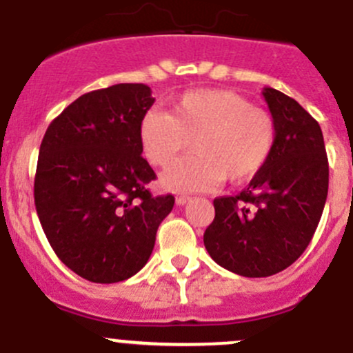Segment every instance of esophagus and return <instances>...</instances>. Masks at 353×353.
<instances>
[{
  "mask_svg": "<svg viewBox=\"0 0 353 353\" xmlns=\"http://www.w3.org/2000/svg\"><path fill=\"white\" fill-rule=\"evenodd\" d=\"M190 200H191V196H188V194H179V196L176 198V203L177 205H186Z\"/></svg>",
  "mask_w": 353,
  "mask_h": 353,
  "instance_id": "esophagus-1",
  "label": "esophagus"
}]
</instances>
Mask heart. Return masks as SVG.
Returning <instances> with one entry per match:
<instances>
[{
    "label": "heart",
    "mask_w": 353,
    "mask_h": 353,
    "mask_svg": "<svg viewBox=\"0 0 353 353\" xmlns=\"http://www.w3.org/2000/svg\"><path fill=\"white\" fill-rule=\"evenodd\" d=\"M276 122L234 91H188L169 114L150 110L139 124L145 159L165 167L190 146L193 155L162 174L172 191H207L228 179L238 184L255 177L276 146Z\"/></svg>",
    "instance_id": "heart-1"
}]
</instances>
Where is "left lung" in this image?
Wrapping results in <instances>:
<instances>
[{
	"label": "left lung",
	"instance_id": "obj_1",
	"mask_svg": "<svg viewBox=\"0 0 353 353\" xmlns=\"http://www.w3.org/2000/svg\"><path fill=\"white\" fill-rule=\"evenodd\" d=\"M262 97L278 129L274 152L241 193L215 198L214 222L203 234L208 255L245 278L278 274L305 252L330 183L316 119L281 91L263 88Z\"/></svg>",
	"mask_w": 353,
	"mask_h": 353
}]
</instances>
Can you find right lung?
Wrapping results in <instances>:
<instances>
[{
  "label": "right lung",
  "mask_w": 353,
  "mask_h": 353,
  "mask_svg": "<svg viewBox=\"0 0 353 353\" xmlns=\"http://www.w3.org/2000/svg\"><path fill=\"white\" fill-rule=\"evenodd\" d=\"M155 98L115 84L68 105L39 148L34 201L58 259L81 278L119 283L145 268L174 196H152L139 124Z\"/></svg>",
  "instance_id": "add662e5"
}]
</instances>
